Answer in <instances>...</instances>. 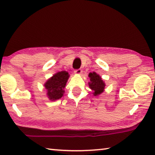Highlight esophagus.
<instances>
[{"mask_svg":"<svg viewBox=\"0 0 155 155\" xmlns=\"http://www.w3.org/2000/svg\"><path fill=\"white\" fill-rule=\"evenodd\" d=\"M74 72L75 74L79 75V74H81L82 73V70H81V69H77V70H75L74 71Z\"/></svg>","mask_w":155,"mask_h":155,"instance_id":"34e87169","label":"esophagus"}]
</instances>
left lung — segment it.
Returning <instances> with one entry per match:
<instances>
[{
	"label": "left lung",
	"instance_id": "left-lung-1",
	"mask_svg": "<svg viewBox=\"0 0 155 155\" xmlns=\"http://www.w3.org/2000/svg\"><path fill=\"white\" fill-rule=\"evenodd\" d=\"M88 77L90 78V82H88V86L93 91V94L94 97L98 96L102 94L104 91L106 84L99 74L97 72H93L88 74Z\"/></svg>",
	"mask_w": 155,
	"mask_h": 155
}]
</instances>
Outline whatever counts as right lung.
Here are the masks:
<instances>
[{"mask_svg":"<svg viewBox=\"0 0 155 155\" xmlns=\"http://www.w3.org/2000/svg\"><path fill=\"white\" fill-rule=\"evenodd\" d=\"M69 77L70 75L68 72L62 71L57 72L48 78L44 84V87L47 91V95L49 100L54 101L63 97L64 93V88Z\"/></svg>","mask_w":155,"mask_h":155,"instance_id":"right-lung-1","label":"right lung"}]
</instances>
